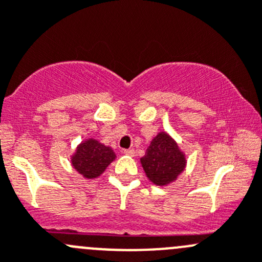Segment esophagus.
Masks as SVG:
<instances>
[{"label": "esophagus", "mask_w": 262, "mask_h": 262, "mask_svg": "<svg viewBox=\"0 0 262 262\" xmlns=\"http://www.w3.org/2000/svg\"><path fill=\"white\" fill-rule=\"evenodd\" d=\"M124 153H125L126 156H130V157H133V156L136 155V152H134L133 148H129V149H124Z\"/></svg>", "instance_id": "esophagus-1"}]
</instances>
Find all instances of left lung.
<instances>
[{
    "mask_svg": "<svg viewBox=\"0 0 262 262\" xmlns=\"http://www.w3.org/2000/svg\"><path fill=\"white\" fill-rule=\"evenodd\" d=\"M147 178L155 185L165 186L175 181L186 166V158L178 143L165 132L158 133L141 158Z\"/></svg>",
    "mask_w": 262,
    "mask_h": 262,
    "instance_id": "1",
    "label": "left lung"
}]
</instances>
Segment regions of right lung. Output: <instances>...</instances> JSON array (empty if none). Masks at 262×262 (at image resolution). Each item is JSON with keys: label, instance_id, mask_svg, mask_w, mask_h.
<instances>
[{"label": "right lung", "instance_id": "obj_1", "mask_svg": "<svg viewBox=\"0 0 262 262\" xmlns=\"http://www.w3.org/2000/svg\"><path fill=\"white\" fill-rule=\"evenodd\" d=\"M112 147L100 143L96 139H87L77 147L71 157L73 168L86 179H96L115 160Z\"/></svg>", "mask_w": 262, "mask_h": 262}]
</instances>
